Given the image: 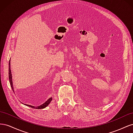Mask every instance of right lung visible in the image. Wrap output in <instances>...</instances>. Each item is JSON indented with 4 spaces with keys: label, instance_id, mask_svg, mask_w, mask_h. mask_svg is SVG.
<instances>
[{
    "label": "right lung",
    "instance_id": "right-lung-1",
    "mask_svg": "<svg viewBox=\"0 0 133 133\" xmlns=\"http://www.w3.org/2000/svg\"><path fill=\"white\" fill-rule=\"evenodd\" d=\"M9 82L10 84L11 87L12 88V90L14 91V88H13V81H12V75H11V71L10 69V60H9ZM52 100V97L48 99L46 101L42 104L41 105H39L38 107H34L33 105H27V104H25V105L28 106L29 107H31L32 108H34V109H44L45 107H46L50 103L51 101Z\"/></svg>",
    "mask_w": 133,
    "mask_h": 133
}]
</instances>
